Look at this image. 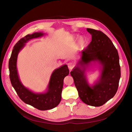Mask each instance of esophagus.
<instances>
[{
    "mask_svg": "<svg viewBox=\"0 0 132 132\" xmlns=\"http://www.w3.org/2000/svg\"><path fill=\"white\" fill-rule=\"evenodd\" d=\"M74 67V64L72 63H69L68 64V68L70 69V70H71L72 68H73V67Z\"/></svg>",
    "mask_w": 132,
    "mask_h": 132,
    "instance_id": "obj_1",
    "label": "esophagus"
}]
</instances>
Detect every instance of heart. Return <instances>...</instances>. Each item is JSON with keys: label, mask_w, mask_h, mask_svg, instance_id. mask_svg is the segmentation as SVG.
<instances>
[{"label": "heart", "mask_w": 132, "mask_h": 132, "mask_svg": "<svg viewBox=\"0 0 132 132\" xmlns=\"http://www.w3.org/2000/svg\"><path fill=\"white\" fill-rule=\"evenodd\" d=\"M86 43V39L84 36H80L79 37V39L77 41V45L79 47L84 46Z\"/></svg>", "instance_id": "obj_1"}]
</instances>
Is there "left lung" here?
I'll list each match as a JSON object with an SVG mask.
<instances>
[{
    "mask_svg": "<svg viewBox=\"0 0 132 132\" xmlns=\"http://www.w3.org/2000/svg\"><path fill=\"white\" fill-rule=\"evenodd\" d=\"M92 40L81 52V57L70 71L79 98L83 102L100 106L114 96L121 77L119 56L111 40L102 32L87 29ZM101 72L92 85L88 82L86 71L97 65Z\"/></svg>",
    "mask_w": 132,
    "mask_h": 132,
    "instance_id": "8db88e82",
    "label": "left lung"
}]
</instances>
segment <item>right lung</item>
<instances>
[{
	"instance_id": "add662e5",
	"label": "right lung",
	"mask_w": 132,
	"mask_h": 132,
	"mask_svg": "<svg viewBox=\"0 0 132 132\" xmlns=\"http://www.w3.org/2000/svg\"><path fill=\"white\" fill-rule=\"evenodd\" d=\"M43 32L28 34L19 41L13 47L9 61L10 79L12 86L20 98L26 104L37 109L45 111L53 109L60 103L64 78L69 73L66 64L55 69L52 73L46 89L44 92H35L21 82L18 72V56L29 41L43 36Z\"/></svg>"
}]
</instances>
